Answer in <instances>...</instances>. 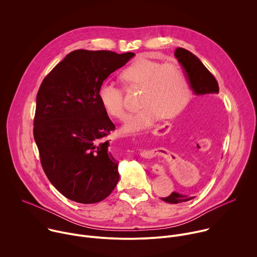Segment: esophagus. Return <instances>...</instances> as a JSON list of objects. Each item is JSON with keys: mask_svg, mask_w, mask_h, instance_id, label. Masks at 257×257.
Here are the masks:
<instances>
[{"mask_svg": "<svg viewBox=\"0 0 257 257\" xmlns=\"http://www.w3.org/2000/svg\"><path fill=\"white\" fill-rule=\"evenodd\" d=\"M168 128H170V125H169V124L158 125V126L156 127V129H155L154 132H155V133H161V132H163L164 130H166V129H168ZM141 155L144 156V157H150V156H152V153H151V151H143ZM153 171H154L156 174H159V175L164 174V169H163L162 167H160V166H157V165L153 167Z\"/></svg>", "mask_w": 257, "mask_h": 257, "instance_id": "obj_1", "label": "esophagus"}]
</instances>
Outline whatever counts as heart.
Here are the masks:
<instances>
[{"label": "heart", "instance_id": "heart-1", "mask_svg": "<svg viewBox=\"0 0 257 257\" xmlns=\"http://www.w3.org/2000/svg\"><path fill=\"white\" fill-rule=\"evenodd\" d=\"M121 79L128 86L142 87L140 102L143 108L123 125L122 132L126 134L149 128L161 115L164 118L176 116L190 98L186 73L176 64L138 58L121 72ZM97 97L107 115L117 119L125 117L124 91L114 82L102 81Z\"/></svg>", "mask_w": 257, "mask_h": 257}]
</instances>
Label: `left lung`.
<instances>
[{
  "label": "left lung",
  "mask_w": 257,
  "mask_h": 257,
  "mask_svg": "<svg viewBox=\"0 0 257 257\" xmlns=\"http://www.w3.org/2000/svg\"><path fill=\"white\" fill-rule=\"evenodd\" d=\"M175 57L186 73L190 88L199 99L206 97L208 94L218 93L217 81L195 55L183 48H177ZM193 198L194 196H186L173 192L168 197L162 198V200L168 203H180Z\"/></svg>",
  "instance_id": "obj_1"
}]
</instances>
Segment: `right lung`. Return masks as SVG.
I'll return each instance as SVG.
<instances>
[{
    "mask_svg": "<svg viewBox=\"0 0 257 257\" xmlns=\"http://www.w3.org/2000/svg\"><path fill=\"white\" fill-rule=\"evenodd\" d=\"M134 53L76 50L44 79L36 95L33 135L43 169L65 197L89 204L103 200L119 181V162L105 136L115 130L97 90Z\"/></svg>",
    "mask_w": 257,
    "mask_h": 257,
    "instance_id": "add662e5",
    "label": "right lung"
}]
</instances>
